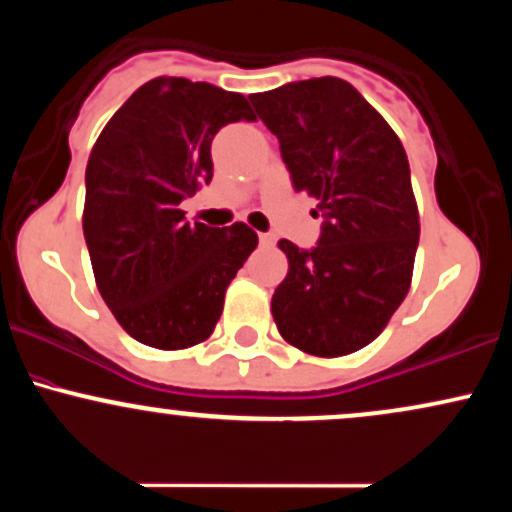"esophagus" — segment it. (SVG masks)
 Segmentation results:
<instances>
[{"mask_svg": "<svg viewBox=\"0 0 512 512\" xmlns=\"http://www.w3.org/2000/svg\"><path fill=\"white\" fill-rule=\"evenodd\" d=\"M260 245L262 248H274V236H269V233H260Z\"/></svg>", "mask_w": 512, "mask_h": 512, "instance_id": "34e87169", "label": "esophagus"}]
</instances>
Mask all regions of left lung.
Segmentation results:
<instances>
[{
    "instance_id": "1",
    "label": "left lung",
    "mask_w": 512,
    "mask_h": 512,
    "mask_svg": "<svg viewBox=\"0 0 512 512\" xmlns=\"http://www.w3.org/2000/svg\"><path fill=\"white\" fill-rule=\"evenodd\" d=\"M250 101L279 139L293 190L315 197L325 216L313 250L279 240L289 274L272 296L276 327L305 354H354L385 330L411 286L419 209L404 146L337 76L293 81Z\"/></svg>"
}]
</instances>
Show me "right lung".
<instances>
[{
    "instance_id": "right-lung-1",
    "label": "right lung",
    "mask_w": 512,
    "mask_h": 512,
    "mask_svg": "<svg viewBox=\"0 0 512 512\" xmlns=\"http://www.w3.org/2000/svg\"><path fill=\"white\" fill-rule=\"evenodd\" d=\"M255 120L245 96L158 76L110 117L86 166L84 238L93 276L122 330L175 351L211 337L228 284L257 233L185 221L180 202L214 175L211 139Z\"/></svg>"
}]
</instances>
